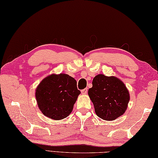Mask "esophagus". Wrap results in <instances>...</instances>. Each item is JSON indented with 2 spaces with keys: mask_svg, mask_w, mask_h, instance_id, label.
I'll return each instance as SVG.
<instances>
[{
  "mask_svg": "<svg viewBox=\"0 0 158 158\" xmlns=\"http://www.w3.org/2000/svg\"><path fill=\"white\" fill-rule=\"evenodd\" d=\"M81 94H87V88H85V89H83L81 90Z\"/></svg>",
  "mask_w": 158,
  "mask_h": 158,
  "instance_id": "esophagus-1",
  "label": "esophagus"
}]
</instances>
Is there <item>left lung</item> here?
<instances>
[{
	"label": "left lung",
	"mask_w": 158,
	"mask_h": 158,
	"mask_svg": "<svg viewBox=\"0 0 158 158\" xmlns=\"http://www.w3.org/2000/svg\"><path fill=\"white\" fill-rule=\"evenodd\" d=\"M88 95L98 116L114 120L123 115L127 108L130 96L123 82L115 77L98 75L93 79Z\"/></svg>",
	"instance_id": "1"
}]
</instances>
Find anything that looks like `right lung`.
Returning a JSON list of instances; mask_svg holds the SVG:
<instances>
[{"label": "right lung", "mask_w": 158, "mask_h": 158, "mask_svg": "<svg viewBox=\"0 0 158 158\" xmlns=\"http://www.w3.org/2000/svg\"><path fill=\"white\" fill-rule=\"evenodd\" d=\"M80 93L76 80L60 73L44 79L35 90V98L44 114L54 120H61L71 113Z\"/></svg>", "instance_id": "add662e5"}]
</instances>
